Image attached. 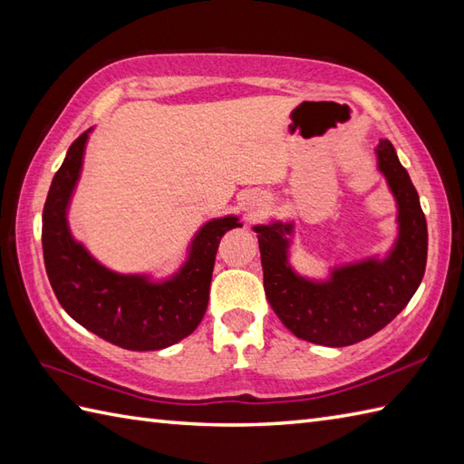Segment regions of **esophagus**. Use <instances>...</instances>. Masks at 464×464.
Masks as SVG:
<instances>
[{
    "instance_id": "1",
    "label": "esophagus",
    "mask_w": 464,
    "mask_h": 464,
    "mask_svg": "<svg viewBox=\"0 0 464 464\" xmlns=\"http://www.w3.org/2000/svg\"><path fill=\"white\" fill-rule=\"evenodd\" d=\"M263 207H265V199L261 195H253L251 199H247V211L251 215H259L263 211Z\"/></svg>"
}]
</instances>
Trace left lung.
<instances>
[{
    "label": "left lung",
    "mask_w": 464,
    "mask_h": 464,
    "mask_svg": "<svg viewBox=\"0 0 464 464\" xmlns=\"http://www.w3.org/2000/svg\"><path fill=\"white\" fill-rule=\"evenodd\" d=\"M379 169L387 177L399 205V237L384 261H364L333 271L327 283H311L287 265L291 225H257L265 295L273 311L299 339L349 347L372 337L397 317L419 289L427 267V219L419 193L395 147L377 145Z\"/></svg>",
    "instance_id": "8db88e82"
}]
</instances>
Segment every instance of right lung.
Masks as SVG:
<instances>
[{
  "label": "right lung",
  "instance_id": "1",
  "mask_svg": "<svg viewBox=\"0 0 464 464\" xmlns=\"http://www.w3.org/2000/svg\"><path fill=\"white\" fill-rule=\"evenodd\" d=\"M87 133L69 147L44 205L42 245L45 271L62 307L87 331L130 351H157L185 339L201 323L209 303L217 247L241 227L237 217L207 223L193 241L179 275L160 285L102 267L67 229L65 207L82 169Z\"/></svg>",
  "mask_w": 464,
  "mask_h": 464
}]
</instances>
